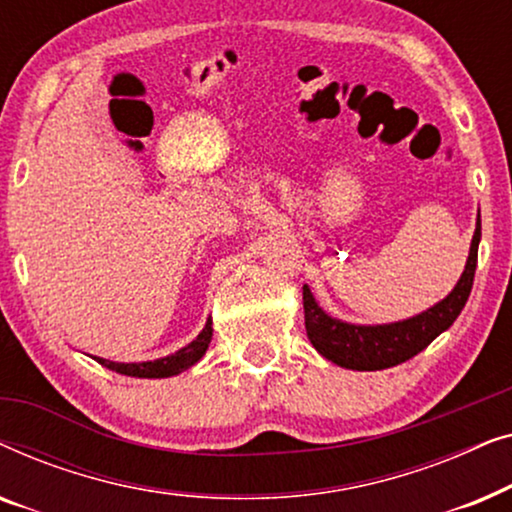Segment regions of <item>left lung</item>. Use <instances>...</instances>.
Instances as JSON below:
<instances>
[{"label": "left lung", "instance_id": "left-lung-1", "mask_svg": "<svg viewBox=\"0 0 512 512\" xmlns=\"http://www.w3.org/2000/svg\"><path fill=\"white\" fill-rule=\"evenodd\" d=\"M480 214L475 219V233L468 251L466 268L461 272L459 282L447 296L429 310L415 314L403 321L391 324H349V321L335 319L324 312L314 300L310 286H303V307H305V328L312 347L333 361L335 366L349 370H384L398 363L412 359L422 349L431 345L440 333L447 331L464 310L468 296L473 289L475 265H478V244H480Z\"/></svg>", "mask_w": 512, "mask_h": 512}]
</instances>
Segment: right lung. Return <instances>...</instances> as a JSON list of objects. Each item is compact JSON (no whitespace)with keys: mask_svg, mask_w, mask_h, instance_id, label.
<instances>
[{"mask_svg":"<svg viewBox=\"0 0 512 512\" xmlns=\"http://www.w3.org/2000/svg\"><path fill=\"white\" fill-rule=\"evenodd\" d=\"M212 333H214L212 317H209L205 328L198 333V338H195L193 342H188L186 347L177 349L174 354L163 356V359L142 361V363H116L109 359H100V356H93V359L97 363H102L104 368L114 370V373L128 375V377H149V380H156V377H172V375L184 373V370L195 366V363L205 356L209 342H212Z\"/></svg>","mask_w":512,"mask_h":512,"instance_id":"add662e5","label":"right lung"}]
</instances>
